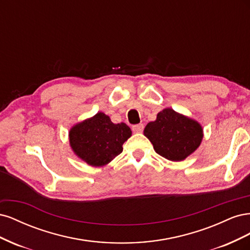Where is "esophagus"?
I'll return each instance as SVG.
<instances>
[{
  "instance_id": "1",
  "label": "esophagus",
  "mask_w": 250,
  "mask_h": 250,
  "mask_svg": "<svg viewBox=\"0 0 250 250\" xmlns=\"http://www.w3.org/2000/svg\"><path fill=\"white\" fill-rule=\"evenodd\" d=\"M143 129H144V125L143 124H137V125H133L132 126V131L133 132L139 133V132H142Z\"/></svg>"
}]
</instances>
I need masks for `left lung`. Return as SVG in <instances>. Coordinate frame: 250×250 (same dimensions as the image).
Masks as SVG:
<instances>
[{
    "label": "left lung",
    "mask_w": 250,
    "mask_h": 250,
    "mask_svg": "<svg viewBox=\"0 0 250 250\" xmlns=\"http://www.w3.org/2000/svg\"><path fill=\"white\" fill-rule=\"evenodd\" d=\"M144 134L152 143L157 154L180 162L199 147L203 130L197 121L165 108L157 113L155 121L146 125Z\"/></svg>",
    "instance_id": "obj_1"
}]
</instances>
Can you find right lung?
Returning a JSON list of instances; mask_svg holds the SVG:
<instances>
[{"label":"right lung","instance_id":"add662e5","mask_svg":"<svg viewBox=\"0 0 250 250\" xmlns=\"http://www.w3.org/2000/svg\"><path fill=\"white\" fill-rule=\"evenodd\" d=\"M131 137L125 123L115 124L103 112H98L71 128L70 145L79 158L93 167L111 162L123 151V144Z\"/></svg>","mask_w":250,"mask_h":250}]
</instances>
